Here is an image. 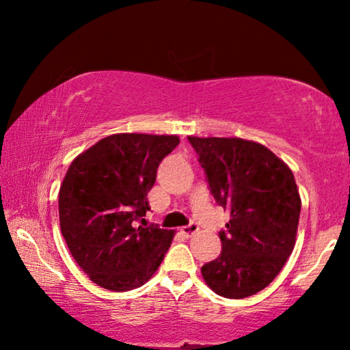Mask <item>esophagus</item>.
I'll return each instance as SVG.
<instances>
[{"mask_svg": "<svg viewBox=\"0 0 350 350\" xmlns=\"http://www.w3.org/2000/svg\"><path fill=\"white\" fill-rule=\"evenodd\" d=\"M198 231H199V228H198V224H196V223H189L188 226L181 228V234H183L185 237H191L193 234H196Z\"/></svg>", "mask_w": 350, "mask_h": 350, "instance_id": "esophagus-1", "label": "esophagus"}]
</instances>
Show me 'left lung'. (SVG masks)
Listing matches in <instances>:
<instances>
[{
  "mask_svg": "<svg viewBox=\"0 0 350 350\" xmlns=\"http://www.w3.org/2000/svg\"><path fill=\"white\" fill-rule=\"evenodd\" d=\"M219 207L221 253L202 266L215 293L241 299L266 288L295 247L301 199L293 172L266 146L242 138L188 137Z\"/></svg>",
  "mask_w": 350,
  "mask_h": 350,
  "instance_id": "8db88e82",
  "label": "left lung"
}]
</instances>
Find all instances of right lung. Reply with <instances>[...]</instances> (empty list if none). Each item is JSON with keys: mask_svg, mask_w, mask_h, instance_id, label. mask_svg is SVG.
<instances>
[{"mask_svg": "<svg viewBox=\"0 0 350 350\" xmlns=\"http://www.w3.org/2000/svg\"><path fill=\"white\" fill-rule=\"evenodd\" d=\"M178 143L175 135L116 133L71 162L59 193L60 229L94 284L138 288L164 260L174 232L143 217L157 167Z\"/></svg>", "mask_w": 350, "mask_h": 350, "instance_id": "obj_1", "label": "right lung"}]
</instances>
